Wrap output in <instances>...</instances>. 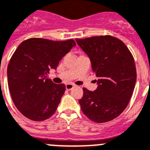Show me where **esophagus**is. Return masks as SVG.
Listing matches in <instances>:
<instances>
[{"label": "esophagus", "mask_w": 150, "mask_h": 150, "mask_svg": "<svg viewBox=\"0 0 150 150\" xmlns=\"http://www.w3.org/2000/svg\"><path fill=\"white\" fill-rule=\"evenodd\" d=\"M74 85L71 84V83H67V84H66V89L67 90V91H69V90H71L72 88H74Z\"/></svg>", "instance_id": "esophagus-1"}]
</instances>
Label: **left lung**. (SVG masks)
Listing matches in <instances>:
<instances>
[{
    "mask_svg": "<svg viewBox=\"0 0 150 150\" xmlns=\"http://www.w3.org/2000/svg\"><path fill=\"white\" fill-rule=\"evenodd\" d=\"M89 56L98 77V88L83 87L79 100L85 115L97 123L113 120L122 113L133 93L136 69L131 52L120 39L111 35L76 39Z\"/></svg>",
    "mask_w": 150,
    "mask_h": 150,
    "instance_id": "left-lung-1",
    "label": "left lung"
}]
</instances>
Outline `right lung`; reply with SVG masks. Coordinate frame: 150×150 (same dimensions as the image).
Listing matches in <instances>:
<instances>
[{
  "instance_id": "obj_1",
  "label": "right lung",
  "mask_w": 150,
  "mask_h": 150,
  "mask_svg": "<svg viewBox=\"0 0 150 150\" xmlns=\"http://www.w3.org/2000/svg\"><path fill=\"white\" fill-rule=\"evenodd\" d=\"M75 45L74 39L32 38L17 48L8 66V87L14 105L26 118L41 122L56 112L66 86L54 83L48 74Z\"/></svg>"
}]
</instances>
